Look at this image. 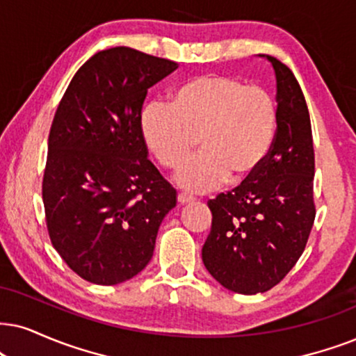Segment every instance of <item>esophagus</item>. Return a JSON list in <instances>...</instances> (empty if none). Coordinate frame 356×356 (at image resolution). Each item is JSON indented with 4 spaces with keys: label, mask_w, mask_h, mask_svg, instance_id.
<instances>
[{
    "label": "esophagus",
    "mask_w": 356,
    "mask_h": 356,
    "mask_svg": "<svg viewBox=\"0 0 356 356\" xmlns=\"http://www.w3.org/2000/svg\"><path fill=\"white\" fill-rule=\"evenodd\" d=\"M177 202H179V205L191 204V202H193V197H192V195H187V193H179V195H177Z\"/></svg>",
    "instance_id": "34e87169"
}]
</instances>
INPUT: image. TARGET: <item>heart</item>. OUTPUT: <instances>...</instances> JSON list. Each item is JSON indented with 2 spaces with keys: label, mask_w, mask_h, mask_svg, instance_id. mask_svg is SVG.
<instances>
[{
  "label": "heart",
  "mask_w": 356,
  "mask_h": 356,
  "mask_svg": "<svg viewBox=\"0 0 356 356\" xmlns=\"http://www.w3.org/2000/svg\"><path fill=\"white\" fill-rule=\"evenodd\" d=\"M277 105L268 90L230 75H202L181 85L170 103L143 108L141 133L165 169H179L175 182L191 192H207L228 177L250 179L271 151Z\"/></svg>",
  "instance_id": "heart-1"
}]
</instances>
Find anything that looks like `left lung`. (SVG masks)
I'll return each instance as SVG.
<instances>
[{"label":"left lung","mask_w":356,"mask_h":356,"mask_svg":"<svg viewBox=\"0 0 356 356\" xmlns=\"http://www.w3.org/2000/svg\"><path fill=\"white\" fill-rule=\"evenodd\" d=\"M277 128L261 168L232 192L209 200L211 228L202 248L207 271L227 289L258 294L294 268L307 245L314 205L312 128L307 103L287 65L271 56Z\"/></svg>","instance_id":"1"}]
</instances>
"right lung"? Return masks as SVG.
<instances>
[{
  "label": "right lung",
  "mask_w": 356,
  "mask_h": 356,
  "mask_svg": "<svg viewBox=\"0 0 356 356\" xmlns=\"http://www.w3.org/2000/svg\"><path fill=\"white\" fill-rule=\"evenodd\" d=\"M175 69L136 49H106L80 67L57 106L42 181L47 230L67 266L93 284L141 273L177 202L141 133L147 88Z\"/></svg>",
  "instance_id": "1"
}]
</instances>
